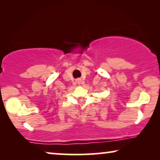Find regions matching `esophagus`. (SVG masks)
Listing matches in <instances>:
<instances>
[{
	"label": "esophagus",
	"mask_w": 160,
	"mask_h": 160,
	"mask_svg": "<svg viewBox=\"0 0 160 160\" xmlns=\"http://www.w3.org/2000/svg\"><path fill=\"white\" fill-rule=\"evenodd\" d=\"M76 83H78V84H80V83H81V79H80V78H77V79L76 80Z\"/></svg>",
	"instance_id": "1"
}]
</instances>
